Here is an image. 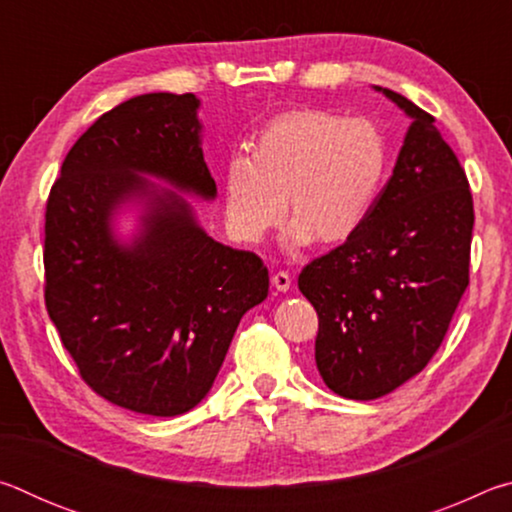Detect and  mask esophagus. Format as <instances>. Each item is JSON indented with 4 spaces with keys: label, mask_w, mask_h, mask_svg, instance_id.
Segmentation results:
<instances>
[{
    "label": "esophagus",
    "mask_w": 512,
    "mask_h": 512,
    "mask_svg": "<svg viewBox=\"0 0 512 512\" xmlns=\"http://www.w3.org/2000/svg\"><path fill=\"white\" fill-rule=\"evenodd\" d=\"M271 282H273V287H275L277 291H282V293H287V291L291 289V275H289L287 271H277V273L271 277Z\"/></svg>",
    "instance_id": "34e87169"
}]
</instances>
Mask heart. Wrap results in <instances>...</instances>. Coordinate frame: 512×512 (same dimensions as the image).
<instances>
[{"mask_svg":"<svg viewBox=\"0 0 512 512\" xmlns=\"http://www.w3.org/2000/svg\"><path fill=\"white\" fill-rule=\"evenodd\" d=\"M391 151L375 121L287 110L259 128L250 153L223 169L225 214L239 239L259 244L287 214L289 248L359 235L384 192Z\"/></svg>","mask_w":512,"mask_h":512,"instance_id":"1","label":"heart"}]
</instances>
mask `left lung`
<instances>
[{
    "label": "left lung",
    "mask_w": 512,
    "mask_h": 512,
    "mask_svg": "<svg viewBox=\"0 0 512 512\" xmlns=\"http://www.w3.org/2000/svg\"><path fill=\"white\" fill-rule=\"evenodd\" d=\"M372 88L411 119L393 176L359 235L298 277L318 314L320 377L348 400H377L418 375L470 282L474 207L461 162L436 119Z\"/></svg>",
    "instance_id": "left-lung-1"
}]
</instances>
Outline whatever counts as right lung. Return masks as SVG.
<instances>
[{"instance_id":"obj_1","label":"right lung","mask_w":512,"mask_h":512,"mask_svg":"<svg viewBox=\"0 0 512 512\" xmlns=\"http://www.w3.org/2000/svg\"><path fill=\"white\" fill-rule=\"evenodd\" d=\"M196 94H140L101 115L67 153L45 221V300L81 377L121 409L171 418L210 393L268 268L214 241ZM160 179L167 188L153 184ZM136 228L121 236L118 219Z\"/></svg>"}]
</instances>
